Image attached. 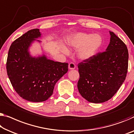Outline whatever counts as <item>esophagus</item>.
<instances>
[{"instance_id":"obj_1","label":"esophagus","mask_w":134,"mask_h":134,"mask_svg":"<svg viewBox=\"0 0 134 134\" xmlns=\"http://www.w3.org/2000/svg\"><path fill=\"white\" fill-rule=\"evenodd\" d=\"M75 67H76V65L75 64V63H69V69L73 70L75 69Z\"/></svg>"}]
</instances>
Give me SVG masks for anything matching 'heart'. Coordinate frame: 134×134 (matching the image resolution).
<instances>
[{"instance_id":"heart-1","label":"heart","mask_w":134,"mask_h":134,"mask_svg":"<svg viewBox=\"0 0 134 134\" xmlns=\"http://www.w3.org/2000/svg\"><path fill=\"white\" fill-rule=\"evenodd\" d=\"M102 43V37L98 34H88L77 33L73 35L69 40V44L75 49H79V57L82 60H88L93 57ZM64 52L67 53L65 48H63Z\"/></svg>"}]
</instances>
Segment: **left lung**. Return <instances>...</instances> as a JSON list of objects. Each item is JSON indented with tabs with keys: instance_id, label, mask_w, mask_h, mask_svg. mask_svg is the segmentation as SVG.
<instances>
[{
	"instance_id": "1",
	"label": "left lung",
	"mask_w": 134,
	"mask_h": 134,
	"mask_svg": "<svg viewBox=\"0 0 134 134\" xmlns=\"http://www.w3.org/2000/svg\"><path fill=\"white\" fill-rule=\"evenodd\" d=\"M106 51L99 52L77 65L79 92L90 102L108 100L124 82L128 68L127 48L113 32Z\"/></svg>"
}]
</instances>
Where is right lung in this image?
Instances as JSON below:
<instances>
[{"label": "right lung", "instance_id": "1", "mask_svg": "<svg viewBox=\"0 0 134 134\" xmlns=\"http://www.w3.org/2000/svg\"><path fill=\"white\" fill-rule=\"evenodd\" d=\"M40 37L39 29H34L18 38L9 47L7 61L12 86L21 97L33 102L49 99L56 83L68 71V63L50 60L45 55H30L31 43Z\"/></svg>", "mask_w": 134, "mask_h": 134}]
</instances>
